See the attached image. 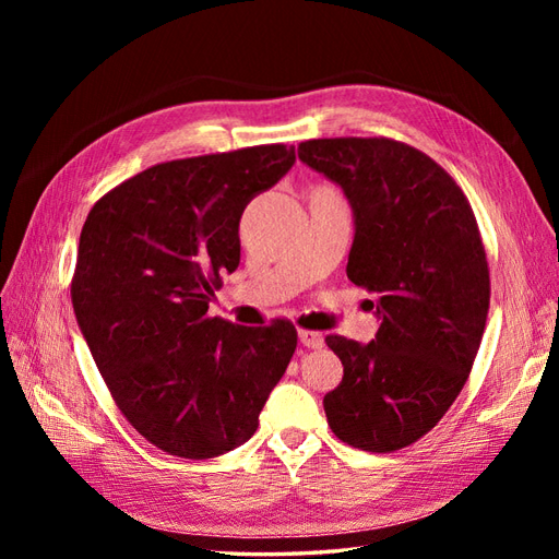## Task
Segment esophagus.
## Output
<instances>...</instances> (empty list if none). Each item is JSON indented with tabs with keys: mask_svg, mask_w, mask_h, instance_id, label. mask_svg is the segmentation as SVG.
Instances as JSON below:
<instances>
[{
	"mask_svg": "<svg viewBox=\"0 0 559 559\" xmlns=\"http://www.w3.org/2000/svg\"><path fill=\"white\" fill-rule=\"evenodd\" d=\"M298 341H300V345H302V347H308V349H319L321 345H324V335L317 333V331H306V329H300V331H298Z\"/></svg>",
	"mask_w": 559,
	"mask_h": 559,
	"instance_id": "34e87169",
	"label": "esophagus"
}]
</instances>
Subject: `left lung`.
Returning a JSON list of instances; mask_svg holds the SVG:
<instances>
[{
    "mask_svg": "<svg viewBox=\"0 0 559 559\" xmlns=\"http://www.w3.org/2000/svg\"><path fill=\"white\" fill-rule=\"evenodd\" d=\"M298 158L347 195V277L380 296L376 341L326 335L343 361L329 427L352 448L401 450L438 425L476 361L489 310L476 216L441 165L396 140H310Z\"/></svg>",
    "mask_w": 559,
    "mask_h": 559,
    "instance_id": "1",
    "label": "left lung"
}]
</instances>
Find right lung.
Segmentation results:
<instances>
[{"label":"right lung","instance_id":"add662e5","mask_svg":"<svg viewBox=\"0 0 559 559\" xmlns=\"http://www.w3.org/2000/svg\"><path fill=\"white\" fill-rule=\"evenodd\" d=\"M296 163L261 144L158 163L99 198L83 224L72 306L118 411L183 460L242 445L289 366L292 321L212 317L222 275L240 265V216Z\"/></svg>","mask_w":559,"mask_h":559}]
</instances>
